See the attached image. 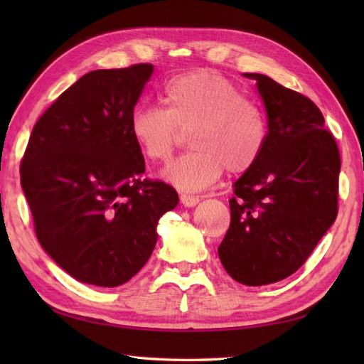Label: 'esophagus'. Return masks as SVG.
<instances>
[{
	"instance_id": "1",
	"label": "esophagus",
	"mask_w": 364,
	"mask_h": 364,
	"mask_svg": "<svg viewBox=\"0 0 364 364\" xmlns=\"http://www.w3.org/2000/svg\"><path fill=\"white\" fill-rule=\"evenodd\" d=\"M180 200H181V203H183L184 206H188V208L196 206V205H198V202H200L198 197H196V196H188V194H181V196H180Z\"/></svg>"
}]
</instances>
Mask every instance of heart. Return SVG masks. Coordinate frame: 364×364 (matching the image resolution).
Listing matches in <instances>:
<instances>
[{"label":"heart","mask_w":364,"mask_h":364,"mask_svg":"<svg viewBox=\"0 0 364 364\" xmlns=\"http://www.w3.org/2000/svg\"><path fill=\"white\" fill-rule=\"evenodd\" d=\"M161 107H136L129 134L146 159L166 162L189 131L192 151L164 168V178L183 191L211 186L223 170L237 175L255 166L264 149V115L233 82L211 70L170 78Z\"/></svg>","instance_id":"obj_1"}]
</instances>
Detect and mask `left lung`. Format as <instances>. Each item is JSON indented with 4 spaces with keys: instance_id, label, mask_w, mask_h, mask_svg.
Masks as SVG:
<instances>
[{
    "instance_id": "8db88e82",
    "label": "left lung",
    "mask_w": 364,
    "mask_h": 364,
    "mask_svg": "<svg viewBox=\"0 0 364 364\" xmlns=\"http://www.w3.org/2000/svg\"><path fill=\"white\" fill-rule=\"evenodd\" d=\"M244 76L257 81L267 137L255 166L235 183L218 252L231 278L262 286L296 272L333 225L341 158L310 98L266 75Z\"/></svg>"
}]
</instances>
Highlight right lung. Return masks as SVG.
Masks as SVG:
<instances>
[{
    "instance_id": "right-lung-1",
    "label": "right lung",
    "mask_w": 364,
    "mask_h": 364,
    "mask_svg": "<svg viewBox=\"0 0 364 364\" xmlns=\"http://www.w3.org/2000/svg\"><path fill=\"white\" fill-rule=\"evenodd\" d=\"M151 64L89 72L59 95L33 128L21 188L43 250L78 282L115 288L156 245V225L176 191L142 178L145 161L129 115Z\"/></svg>"
}]
</instances>
